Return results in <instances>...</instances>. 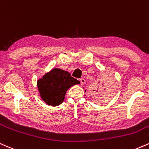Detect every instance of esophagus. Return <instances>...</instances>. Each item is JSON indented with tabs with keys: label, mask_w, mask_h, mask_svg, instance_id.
<instances>
[{
	"label": "esophagus",
	"mask_w": 149,
	"mask_h": 149,
	"mask_svg": "<svg viewBox=\"0 0 149 149\" xmlns=\"http://www.w3.org/2000/svg\"><path fill=\"white\" fill-rule=\"evenodd\" d=\"M80 83H81V85H84L86 84V80L84 78L80 79Z\"/></svg>",
	"instance_id": "esophagus-1"
}]
</instances>
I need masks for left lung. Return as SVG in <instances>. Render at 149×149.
Segmentation results:
<instances>
[{
	"mask_svg": "<svg viewBox=\"0 0 149 149\" xmlns=\"http://www.w3.org/2000/svg\"><path fill=\"white\" fill-rule=\"evenodd\" d=\"M97 90H93V97L95 102H104V100L109 98L113 93V84L110 79L103 82H98Z\"/></svg>",
	"mask_w": 149,
	"mask_h": 149,
	"instance_id": "1",
	"label": "left lung"
}]
</instances>
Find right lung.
I'll return each instance as SVG.
<instances>
[{
    "label": "right lung",
    "mask_w": 149,
    "mask_h": 149,
    "mask_svg": "<svg viewBox=\"0 0 149 149\" xmlns=\"http://www.w3.org/2000/svg\"><path fill=\"white\" fill-rule=\"evenodd\" d=\"M79 83L68 72L54 68L38 80L37 84L41 98L48 105L56 107L63 102L68 89Z\"/></svg>",
    "instance_id": "1"
}]
</instances>
